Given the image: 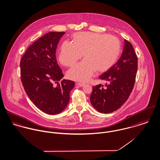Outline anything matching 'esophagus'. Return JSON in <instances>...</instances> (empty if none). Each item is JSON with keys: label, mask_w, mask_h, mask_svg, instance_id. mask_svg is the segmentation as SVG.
I'll use <instances>...</instances> for the list:
<instances>
[{"label": "esophagus", "mask_w": 160, "mask_h": 160, "mask_svg": "<svg viewBox=\"0 0 160 160\" xmlns=\"http://www.w3.org/2000/svg\"><path fill=\"white\" fill-rule=\"evenodd\" d=\"M76 84L79 87H83L85 85V83H77Z\"/></svg>", "instance_id": "1"}]
</instances>
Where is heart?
Returning <instances> with one entry per match:
<instances>
[{"label":"heart","instance_id":"b5f03b06","mask_svg":"<svg viewBox=\"0 0 160 160\" xmlns=\"http://www.w3.org/2000/svg\"><path fill=\"white\" fill-rule=\"evenodd\" d=\"M72 42L62 43L59 61L62 65L71 67L83 53L85 59L68 72V77L73 80L87 82L95 70L106 71L117 62L121 54V42L115 36L82 32L73 34Z\"/></svg>","mask_w":160,"mask_h":160}]
</instances>
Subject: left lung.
I'll list each match as a JSON object with an SVG mask.
<instances>
[{
  "label": "left lung",
  "mask_w": 160,
  "mask_h": 160,
  "mask_svg": "<svg viewBox=\"0 0 160 160\" xmlns=\"http://www.w3.org/2000/svg\"><path fill=\"white\" fill-rule=\"evenodd\" d=\"M138 71V57L131 43L124 40V49L118 61L99 78L108 82L105 87H92V106L101 113L113 112L128 99L134 88Z\"/></svg>",
  "instance_id": "left-lung-1"
}]
</instances>
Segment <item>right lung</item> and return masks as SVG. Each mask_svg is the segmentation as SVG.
Returning a JSON list of instances; mask_svg holds the SVG:
<instances>
[{"instance_id":"right-lung-1","label":"right lung","mask_w":160,"mask_h":160,"mask_svg":"<svg viewBox=\"0 0 160 160\" xmlns=\"http://www.w3.org/2000/svg\"><path fill=\"white\" fill-rule=\"evenodd\" d=\"M65 32H50L33 43L20 61L21 79L24 89L34 104L42 112L58 114L68 106L75 82L62 80L56 50Z\"/></svg>"}]
</instances>
